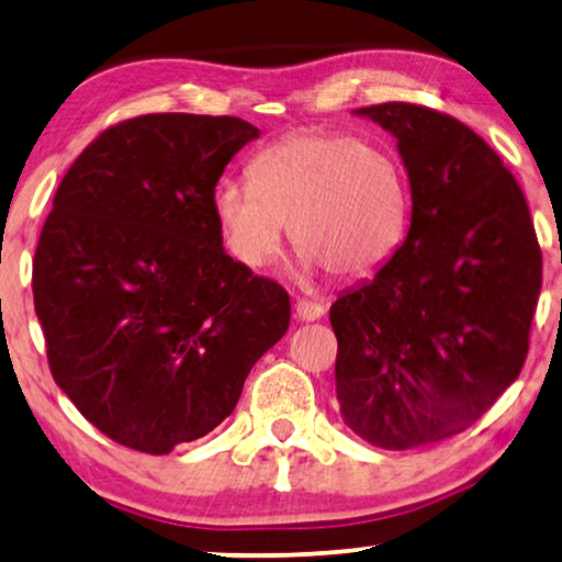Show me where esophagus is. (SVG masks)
<instances>
[{"mask_svg": "<svg viewBox=\"0 0 562 562\" xmlns=\"http://www.w3.org/2000/svg\"><path fill=\"white\" fill-rule=\"evenodd\" d=\"M325 315V307L321 303H313V300H297L295 303V317L303 323H313L321 321Z\"/></svg>", "mask_w": 562, "mask_h": 562, "instance_id": "34e87169", "label": "esophagus"}]
</instances>
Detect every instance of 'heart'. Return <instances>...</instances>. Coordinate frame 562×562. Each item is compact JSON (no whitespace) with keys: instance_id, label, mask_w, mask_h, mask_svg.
Listing matches in <instances>:
<instances>
[{"instance_id":"b5f03b06","label":"heart","mask_w":562,"mask_h":562,"mask_svg":"<svg viewBox=\"0 0 562 562\" xmlns=\"http://www.w3.org/2000/svg\"><path fill=\"white\" fill-rule=\"evenodd\" d=\"M212 209L232 257L272 265L284 224L303 262L363 278L386 262L406 227V187L389 154L338 133H290L259 150L247 181L216 183Z\"/></svg>"}]
</instances>
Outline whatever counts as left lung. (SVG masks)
Here are the masks:
<instances>
[{"label": "left lung", "instance_id": "obj_1", "mask_svg": "<svg viewBox=\"0 0 562 562\" xmlns=\"http://www.w3.org/2000/svg\"><path fill=\"white\" fill-rule=\"evenodd\" d=\"M353 113L396 138L412 227L330 305L335 391L358 437L412 449L464 431L520 375L542 255L520 183L472 128L412 103Z\"/></svg>", "mask_w": 562, "mask_h": 562}]
</instances>
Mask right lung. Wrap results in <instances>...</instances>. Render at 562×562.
Returning <instances> with one entry per match:
<instances>
[{
    "mask_svg": "<svg viewBox=\"0 0 562 562\" xmlns=\"http://www.w3.org/2000/svg\"><path fill=\"white\" fill-rule=\"evenodd\" d=\"M252 123L150 113L75 158L32 262L49 371L146 454L206 437L290 325V297L224 252L212 196Z\"/></svg>",
    "mask_w": 562,
    "mask_h": 562,
    "instance_id": "1",
    "label": "right lung"
}]
</instances>
